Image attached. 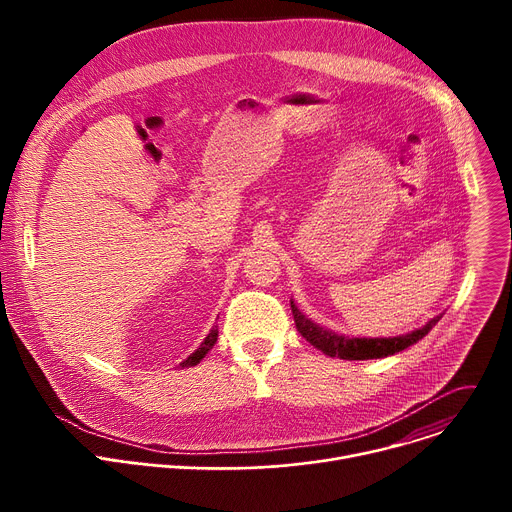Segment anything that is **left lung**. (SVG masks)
<instances>
[{
    "label": "left lung",
    "mask_w": 512,
    "mask_h": 512,
    "mask_svg": "<svg viewBox=\"0 0 512 512\" xmlns=\"http://www.w3.org/2000/svg\"><path fill=\"white\" fill-rule=\"evenodd\" d=\"M291 312H294V320L298 326V332L318 350H322L328 356H338L344 360H369V358H385L391 354H397L411 344L419 342L437 322H440L442 314L431 318L425 326L415 328L413 332L389 336V338H367V336H346L338 334L330 328H324L316 322H312L296 304L291 300Z\"/></svg>",
    "instance_id": "8db88e82"
}]
</instances>
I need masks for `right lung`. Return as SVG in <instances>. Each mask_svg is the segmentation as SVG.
Returning <instances> with one entry per match:
<instances>
[{"mask_svg":"<svg viewBox=\"0 0 512 512\" xmlns=\"http://www.w3.org/2000/svg\"><path fill=\"white\" fill-rule=\"evenodd\" d=\"M216 338H218V326H212V330L208 332V336L204 338V342L186 358V360H182L180 362V369H188V367H196V364L208 354V350L214 346V342H216Z\"/></svg>","mask_w":512,"mask_h":512,"instance_id":"obj_1","label":"right lung"}]
</instances>
